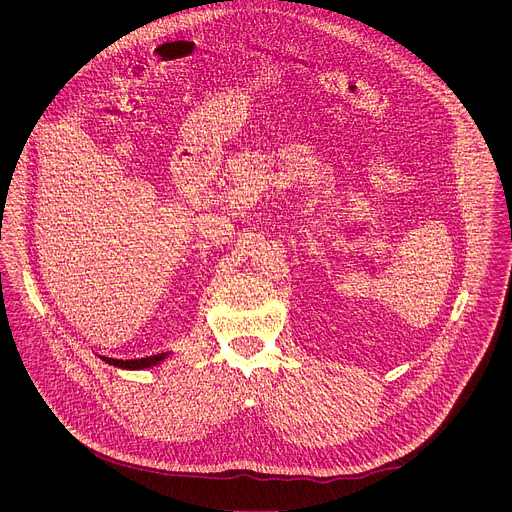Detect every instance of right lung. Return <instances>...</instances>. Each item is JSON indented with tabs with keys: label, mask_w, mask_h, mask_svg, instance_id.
Wrapping results in <instances>:
<instances>
[{
	"label": "right lung",
	"mask_w": 512,
	"mask_h": 512,
	"mask_svg": "<svg viewBox=\"0 0 512 512\" xmlns=\"http://www.w3.org/2000/svg\"><path fill=\"white\" fill-rule=\"evenodd\" d=\"M168 354L162 352V354H156V356H145V358H139L135 369H150V367H156V364H160Z\"/></svg>",
	"instance_id": "obj_1"
}]
</instances>
